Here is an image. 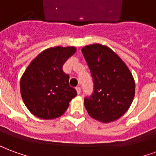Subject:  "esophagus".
<instances>
[{
  "mask_svg": "<svg viewBox=\"0 0 156 156\" xmlns=\"http://www.w3.org/2000/svg\"><path fill=\"white\" fill-rule=\"evenodd\" d=\"M76 90H77V93H78V94H80V93H81V88L78 86V87H76Z\"/></svg>",
  "mask_w": 156,
  "mask_h": 156,
  "instance_id": "obj_1",
  "label": "esophagus"
}]
</instances>
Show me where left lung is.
I'll list each match as a JSON object with an SVG mask.
<instances>
[{
  "label": "left lung",
  "instance_id": "8db88e82",
  "mask_svg": "<svg viewBox=\"0 0 156 156\" xmlns=\"http://www.w3.org/2000/svg\"><path fill=\"white\" fill-rule=\"evenodd\" d=\"M82 52L94 81L93 94L84 98L88 115L104 123L116 120L134 99L135 83L129 69L115 51L104 45L85 46Z\"/></svg>",
  "mask_w": 156,
  "mask_h": 156
}]
</instances>
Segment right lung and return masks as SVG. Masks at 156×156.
Here are the masks:
<instances>
[{"instance_id": "add662e5", "label": "right lung", "mask_w": 156, "mask_h": 156, "mask_svg": "<svg viewBox=\"0 0 156 156\" xmlns=\"http://www.w3.org/2000/svg\"><path fill=\"white\" fill-rule=\"evenodd\" d=\"M74 47L46 49L34 58L20 82L21 94L29 111L42 119L60 117L77 95L69 85V75L62 70L65 62L74 54Z\"/></svg>"}]
</instances>
